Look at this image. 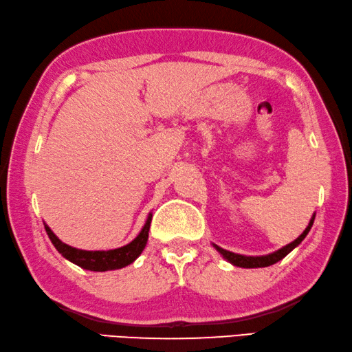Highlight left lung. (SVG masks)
<instances>
[{"mask_svg": "<svg viewBox=\"0 0 352 352\" xmlns=\"http://www.w3.org/2000/svg\"><path fill=\"white\" fill-rule=\"evenodd\" d=\"M312 223H314V217H312V220L309 221L308 228L305 229L303 234L300 235L297 240H294L292 243H289V245H286L285 248L278 249L277 252H272L270 255H265V257H245V255L229 252V251H226V249H221L219 246H215V248H217V251H219L223 255V257H225L228 261H231V263L235 265V266H240V267H265V266H271L274 263H277V261H280L282 258H285L286 255L289 254L294 248L298 246L300 243L303 241V239L309 232Z\"/></svg>", "mask_w": 352, "mask_h": 352, "instance_id": "obj_1", "label": "left lung"}]
</instances>
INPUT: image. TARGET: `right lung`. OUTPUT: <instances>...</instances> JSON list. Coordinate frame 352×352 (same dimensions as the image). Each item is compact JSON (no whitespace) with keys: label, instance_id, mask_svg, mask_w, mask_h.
Instances as JSON below:
<instances>
[{"label":"right lung","instance_id":"obj_1","mask_svg":"<svg viewBox=\"0 0 352 352\" xmlns=\"http://www.w3.org/2000/svg\"><path fill=\"white\" fill-rule=\"evenodd\" d=\"M151 220L152 215H149L148 221H146L144 228L142 229V232L138 234V237L135 240H132L129 245H126L123 248L112 249V251H81V249H76L66 245V243H63L52 231H50V228L47 225H44V228H46V232L50 241L54 243L56 251H58L63 257L72 261L75 265H78L82 270L103 272L120 270V267L131 265L132 261L143 252L149 237Z\"/></svg>","mask_w":352,"mask_h":352}]
</instances>
